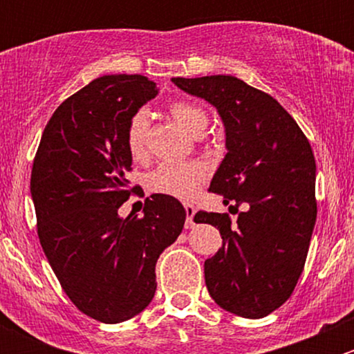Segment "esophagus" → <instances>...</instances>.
<instances>
[{
  "mask_svg": "<svg viewBox=\"0 0 354 354\" xmlns=\"http://www.w3.org/2000/svg\"><path fill=\"white\" fill-rule=\"evenodd\" d=\"M185 212H187V223H185V226H187V230H190V227L195 226L194 217L197 210H195L194 205H185Z\"/></svg>",
  "mask_w": 354,
  "mask_h": 354,
  "instance_id": "1",
  "label": "esophagus"
}]
</instances>
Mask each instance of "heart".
I'll use <instances>...</instances> for the list:
<instances>
[{
	"mask_svg": "<svg viewBox=\"0 0 354 354\" xmlns=\"http://www.w3.org/2000/svg\"><path fill=\"white\" fill-rule=\"evenodd\" d=\"M169 114L194 137H200L209 124V116L205 109L192 101H173L169 104ZM147 131L149 113L145 109L137 111L130 118L124 133L127 149L133 159H142L147 152ZM207 180V167L197 160L190 162H173L166 160L149 174V188L156 194L167 197L188 200L197 195L198 188Z\"/></svg>",
	"mask_w": 354,
	"mask_h": 354,
	"instance_id": "heart-1",
	"label": "heart"
}]
</instances>
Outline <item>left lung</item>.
I'll return each mask as SVG.
<instances>
[{"label": "left lung", "instance_id": "obj_1", "mask_svg": "<svg viewBox=\"0 0 354 354\" xmlns=\"http://www.w3.org/2000/svg\"><path fill=\"white\" fill-rule=\"evenodd\" d=\"M205 99L226 128V149L209 192L245 205L236 224L227 214L200 212L223 246L205 260L209 295L221 308L262 319L295 291L317 219L315 157L291 114L266 92L231 75L173 78Z\"/></svg>", "mask_w": 354, "mask_h": 354}]
</instances>
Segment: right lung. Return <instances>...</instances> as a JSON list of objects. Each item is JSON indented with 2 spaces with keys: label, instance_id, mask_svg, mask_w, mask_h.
<instances>
[{
  "label": "right lung",
  "instance_id": "1",
  "mask_svg": "<svg viewBox=\"0 0 354 354\" xmlns=\"http://www.w3.org/2000/svg\"><path fill=\"white\" fill-rule=\"evenodd\" d=\"M157 95L144 75H104L62 102L35 154L30 194L37 234L63 291L85 315L118 324L154 298L156 262L183 230V205L151 195L144 216L118 209L138 187L127 173L130 118Z\"/></svg>",
  "mask_w": 354,
  "mask_h": 354
}]
</instances>
